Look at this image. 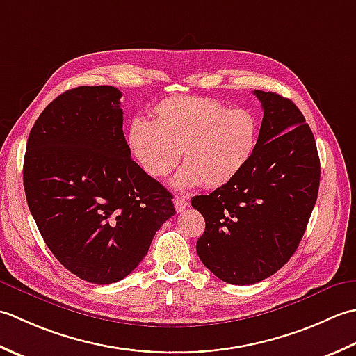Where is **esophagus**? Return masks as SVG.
Here are the masks:
<instances>
[{"label": "esophagus", "instance_id": "obj_1", "mask_svg": "<svg viewBox=\"0 0 356 356\" xmlns=\"http://www.w3.org/2000/svg\"><path fill=\"white\" fill-rule=\"evenodd\" d=\"M188 206V201L186 198H177L175 200V210L177 212H183Z\"/></svg>", "mask_w": 356, "mask_h": 356}]
</instances>
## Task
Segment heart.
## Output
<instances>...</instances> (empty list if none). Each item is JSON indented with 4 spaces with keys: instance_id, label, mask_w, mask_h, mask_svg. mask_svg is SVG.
Listing matches in <instances>:
<instances>
[{
    "instance_id": "1",
    "label": "heart",
    "mask_w": 356,
    "mask_h": 356,
    "mask_svg": "<svg viewBox=\"0 0 356 356\" xmlns=\"http://www.w3.org/2000/svg\"><path fill=\"white\" fill-rule=\"evenodd\" d=\"M259 121L250 108H229L204 97L168 98L155 107L154 121L136 120L129 144L152 178H164L177 168L183 152L184 169L175 187L230 183L248 165L258 147Z\"/></svg>"
}]
</instances>
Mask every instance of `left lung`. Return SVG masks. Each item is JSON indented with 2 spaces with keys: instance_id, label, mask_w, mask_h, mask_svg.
<instances>
[{
  "instance_id": "obj_1",
  "label": "left lung",
  "mask_w": 356,
  "mask_h": 356,
  "mask_svg": "<svg viewBox=\"0 0 356 356\" xmlns=\"http://www.w3.org/2000/svg\"><path fill=\"white\" fill-rule=\"evenodd\" d=\"M253 93L264 117L252 161L230 183L192 198L206 220L197 243L200 259L236 286L270 277L298 249L321 173L315 138L300 108L278 93Z\"/></svg>"
}]
</instances>
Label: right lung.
<instances>
[{
  "instance_id": "obj_1",
  "label": "right lung",
  "mask_w": 356,
  "mask_h": 356,
  "mask_svg": "<svg viewBox=\"0 0 356 356\" xmlns=\"http://www.w3.org/2000/svg\"><path fill=\"white\" fill-rule=\"evenodd\" d=\"M120 98L112 86L61 93L35 121L24 155L26 200L42 239L93 284L127 277L175 215L172 193L130 158Z\"/></svg>"
}]
</instances>
